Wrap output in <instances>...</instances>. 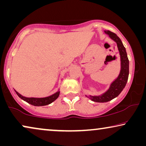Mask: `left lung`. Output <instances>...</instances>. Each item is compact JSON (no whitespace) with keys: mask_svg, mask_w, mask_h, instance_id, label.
<instances>
[{"mask_svg":"<svg viewBox=\"0 0 146 146\" xmlns=\"http://www.w3.org/2000/svg\"><path fill=\"white\" fill-rule=\"evenodd\" d=\"M105 33L109 36L111 39L115 41L117 44L119 55H120L121 70L118 76L110 86L108 90L105 93L100 96H86L89 98L91 100L96 102H107L116 98L121 92L124 88L127 82L129 76V60L125 47L120 38L110 31H105Z\"/></svg>","mask_w":146,"mask_h":146,"instance_id":"1","label":"left lung"}]
</instances>
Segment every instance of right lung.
I'll return each mask as SVG.
<instances>
[{"label":"right lung","mask_w":146,"mask_h":146,"mask_svg":"<svg viewBox=\"0 0 146 146\" xmlns=\"http://www.w3.org/2000/svg\"><path fill=\"white\" fill-rule=\"evenodd\" d=\"M15 91L17 93V94L19 96V97L21 98L22 100L27 102L30 104L35 106H42L48 105L52 102H53L54 100H56L60 95V91H58L54 94L45 98H27L20 94L15 90Z\"/></svg>","instance_id":"obj_1"}]
</instances>
